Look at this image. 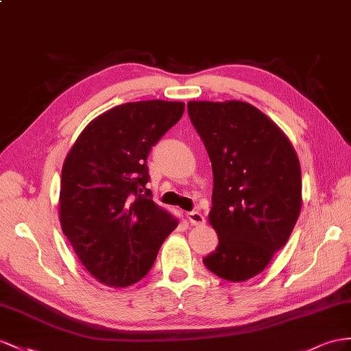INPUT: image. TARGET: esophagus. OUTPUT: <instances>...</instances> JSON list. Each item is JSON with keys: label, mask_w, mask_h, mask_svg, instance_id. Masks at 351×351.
I'll use <instances>...</instances> for the list:
<instances>
[{"label": "esophagus", "mask_w": 351, "mask_h": 351, "mask_svg": "<svg viewBox=\"0 0 351 351\" xmlns=\"http://www.w3.org/2000/svg\"><path fill=\"white\" fill-rule=\"evenodd\" d=\"M186 218L188 221H190L193 226H203V223L206 222L203 215L199 212V210H193V212H188L186 213Z\"/></svg>", "instance_id": "esophagus-1"}]
</instances>
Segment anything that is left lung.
<instances>
[{
  "label": "left lung",
  "instance_id": "1",
  "mask_svg": "<svg viewBox=\"0 0 351 351\" xmlns=\"http://www.w3.org/2000/svg\"><path fill=\"white\" fill-rule=\"evenodd\" d=\"M213 170L209 222L218 247L206 268L230 282L264 271L301 212V167L286 134L246 102H188Z\"/></svg>",
  "mask_w": 351,
  "mask_h": 351
}]
</instances>
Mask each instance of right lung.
Listing matches in <instances>:
<instances>
[{
  "label": "right lung",
  "instance_id": "obj_1",
  "mask_svg": "<svg viewBox=\"0 0 351 351\" xmlns=\"http://www.w3.org/2000/svg\"><path fill=\"white\" fill-rule=\"evenodd\" d=\"M185 104L129 102L101 114L68 152L60 178L62 231L99 282L125 287L145 277L178 219L152 202L147 158Z\"/></svg>",
  "mask_w": 351,
  "mask_h": 351
}]
</instances>
